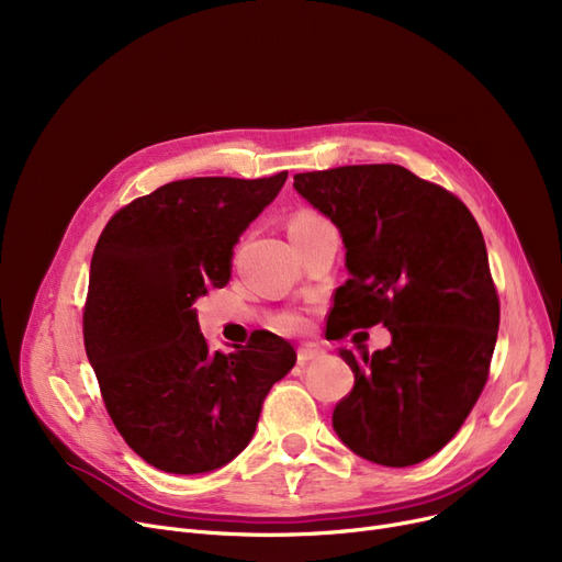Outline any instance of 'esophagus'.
Listing matches in <instances>:
<instances>
[{
    "label": "esophagus",
    "mask_w": 562,
    "mask_h": 562,
    "mask_svg": "<svg viewBox=\"0 0 562 562\" xmlns=\"http://www.w3.org/2000/svg\"><path fill=\"white\" fill-rule=\"evenodd\" d=\"M323 356H326V350L318 346H301L299 348V364H310Z\"/></svg>",
    "instance_id": "esophagus-1"
}]
</instances>
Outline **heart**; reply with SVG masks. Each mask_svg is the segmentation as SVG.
<instances>
[{
	"instance_id": "heart-1",
	"label": "heart",
	"mask_w": 562,
	"mask_h": 562,
	"mask_svg": "<svg viewBox=\"0 0 562 562\" xmlns=\"http://www.w3.org/2000/svg\"><path fill=\"white\" fill-rule=\"evenodd\" d=\"M323 221H326V218L318 216L316 212H312V210H301V212H296V214L291 216V221H289V232L307 229V227H314V225H318V223H323ZM303 326H305V318H303V316L291 314V316L284 318V328H289V330H301Z\"/></svg>"
}]
</instances>
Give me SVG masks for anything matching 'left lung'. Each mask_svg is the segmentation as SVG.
Masks as SVG:
<instances>
[{
	"mask_svg": "<svg viewBox=\"0 0 562 562\" xmlns=\"http://www.w3.org/2000/svg\"><path fill=\"white\" fill-rule=\"evenodd\" d=\"M293 189L346 246L333 339L378 323L392 333L362 360L339 350L356 385L333 426L375 464H417L449 445L490 375L501 310L483 232L460 198L396 164L299 172Z\"/></svg>",
	"mask_w": 562,
	"mask_h": 562,
	"instance_id": "left-lung-1",
	"label": "left lung"
}]
</instances>
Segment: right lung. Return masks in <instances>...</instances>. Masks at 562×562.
Listing matches in <instances>:
<instances>
[{
  "instance_id": "1",
  "label": "right lung",
  "mask_w": 562,
  "mask_h": 562,
  "mask_svg": "<svg viewBox=\"0 0 562 562\" xmlns=\"http://www.w3.org/2000/svg\"><path fill=\"white\" fill-rule=\"evenodd\" d=\"M284 182L286 170L164 184L117 210L93 250L86 356L117 432L168 474H204L239 456L266 394L296 364V350L269 330L212 352L193 310L227 284L241 232Z\"/></svg>"
}]
</instances>
